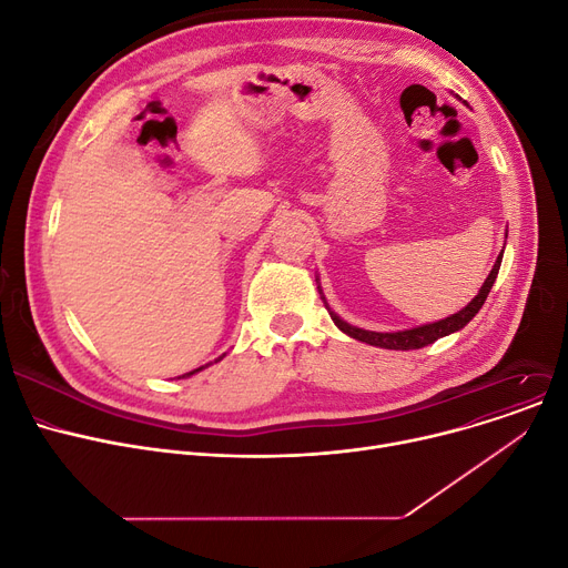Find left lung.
Instances as JSON below:
<instances>
[{
    "instance_id": "obj_1",
    "label": "left lung",
    "mask_w": 568,
    "mask_h": 568,
    "mask_svg": "<svg viewBox=\"0 0 568 568\" xmlns=\"http://www.w3.org/2000/svg\"><path fill=\"white\" fill-rule=\"evenodd\" d=\"M503 254H505V250L499 252V256H497V261H495V265H493V271L488 273V277H486L484 286L479 288V293L473 297V303H468V307H463L458 314H452V316H447V318H443V321H436V323H426V325H419V327L398 329V332H374V329H362V327H355V325L342 321L335 312H329L327 303H325V307H327L332 321H335V325H337L342 332H346L348 337H353V339H357V342H364V344H369V346H378V348H389V351H415V348H424V346L433 344L436 339L447 337V335H452V332L465 327V325H468V323L477 316V312H479L481 305L486 303V297H488V293H490V288H493V284H495V277H497V273H499V263H503ZM318 288H321V286H318ZM323 300H325V297H323Z\"/></svg>"
}]
</instances>
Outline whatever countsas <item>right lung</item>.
Returning <instances> with one entry per match:
<instances>
[{"label": "right lung", "instance_id": "add662e5", "mask_svg": "<svg viewBox=\"0 0 568 568\" xmlns=\"http://www.w3.org/2000/svg\"><path fill=\"white\" fill-rule=\"evenodd\" d=\"M220 359H222V357H217L215 362H220ZM209 364H211V362H209ZM209 364H206V366H209ZM206 366H199V369H194V372H190V374H185V376H192V374H196V372H202V369H206ZM185 376H183V378H185Z\"/></svg>", "mask_w": 568, "mask_h": 568}]
</instances>
